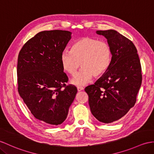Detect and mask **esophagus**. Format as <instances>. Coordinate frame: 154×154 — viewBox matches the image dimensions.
<instances>
[{
	"instance_id": "34e87169",
	"label": "esophagus",
	"mask_w": 154,
	"mask_h": 154,
	"mask_svg": "<svg viewBox=\"0 0 154 154\" xmlns=\"http://www.w3.org/2000/svg\"><path fill=\"white\" fill-rule=\"evenodd\" d=\"M84 90V88L82 87H77V91H81Z\"/></svg>"
}]
</instances>
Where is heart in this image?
Masks as SVG:
<instances>
[{
	"instance_id": "obj_1",
	"label": "heart",
	"mask_w": 154,
	"mask_h": 154,
	"mask_svg": "<svg viewBox=\"0 0 154 154\" xmlns=\"http://www.w3.org/2000/svg\"><path fill=\"white\" fill-rule=\"evenodd\" d=\"M112 59V52L109 44L91 37L78 39L72 45L71 51L64 50L61 54L63 69L72 75L81 63L83 69L71 80L75 85L87 83L93 76H102L109 69Z\"/></svg>"
}]
</instances>
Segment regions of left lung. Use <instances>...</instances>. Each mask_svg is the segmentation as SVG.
I'll return each mask as SVG.
<instances>
[{
    "mask_svg": "<svg viewBox=\"0 0 154 154\" xmlns=\"http://www.w3.org/2000/svg\"><path fill=\"white\" fill-rule=\"evenodd\" d=\"M112 52L111 66L94 85L85 88L91 113L100 122L110 123L126 115L137 102L142 84V68L133 42L115 30L97 31Z\"/></svg>",
    "mask_w": 154,
    "mask_h": 154,
    "instance_id": "1",
    "label": "left lung"
}]
</instances>
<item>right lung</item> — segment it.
<instances>
[{
	"instance_id": "right-lung-1",
	"label": "right lung",
	"mask_w": 154,
	"mask_h": 154,
	"mask_svg": "<svg viewBox=\"0 0 154 154\" xmlns=\"http://www.w3.org/2000/svg\"><path fill=\"white\" fill-rule=\"evenodd\" d=\"M68 31L39 32L26 42L18 55L17 91L36 119L49 125L62 124L77 92L66 85L61 54L71 38Z\"/></svg>"
}]
</instances>
